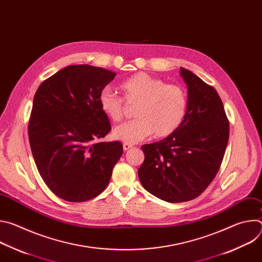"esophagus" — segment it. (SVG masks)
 <instances>
[{
    "label": "esophagus",
    "instance_id": "1",
    "mask_svg": "<svg viewBox=\"0 0 262 262\" xmlns=\"http://www.w3.org/2000/svg\"><path fill=\"white\" fill-rule=\"evenodd\" d=\"M133 144H128V143H123V149L124 150H128V149L133 148Z\"/></svg>",
    "mask_w": 262,
    "mask_h": 262
}]
</instances>
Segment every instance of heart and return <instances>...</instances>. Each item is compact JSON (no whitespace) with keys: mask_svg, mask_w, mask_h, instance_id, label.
I'll return each instance as SVG.
<instances>
[{"mask_svg":"<svg viewBox=\"0 0 262 262\" xmlns=\"http://www.w3.org/2000/svg\"><path fill=\"white\" fill-rule=\"evenodd\" d=\"M120 89L123 98L110 88H103L98 96L101 111L114 122L124 118V101L137 103L134 110L137 118L118 125L113 132L115 139L136 144L152 134L157 138H165L182 123L188 108V94L183 87L139 72L121 83Z\"/></svg>","mask_w":262,"mask_h":262,"instance_id":"obj_1","label":"heart"}]
</instances>
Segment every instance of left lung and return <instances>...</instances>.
<instances>
[{
    "instance_id": "obj_1",
    "label": "left lung",
    "mask_w": 262,
    "mask_h": 262,
    "mask_svg": "<svg viewBox=\"0 0 262 262\" xmlns=\"http://www.w3.org/2000/svg\"><path fill=\"white\" fill-rule=\"evenodd\" d=\"M188 86V108L178 129L141 148L138 170L143 188L156 197L178 203L200 196L215 177L229 139V120L215 89L180 67Z\"/></svg>"
}]
</instances>
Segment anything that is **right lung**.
Instances as JSON below:
<instances>
[{
    "label": "right lung",
    "instance_id": "add662e5",
    "mask_svg": "<svg viewBox=\"0 0 262 262\" xmlns=\"http://www.w3.org/2000/svg\"><path fill=\"white\" fill-rule=\"evenodd\" d=\"M116 73L91 65L67 66L37 89L28 134L48 188L69 202H84L105 188L123 154L122 144L100 142L111 130L98 102Z\"/></svg>",
    "mask_w": 262,
    "mask_h": 262
}]
</instances>
